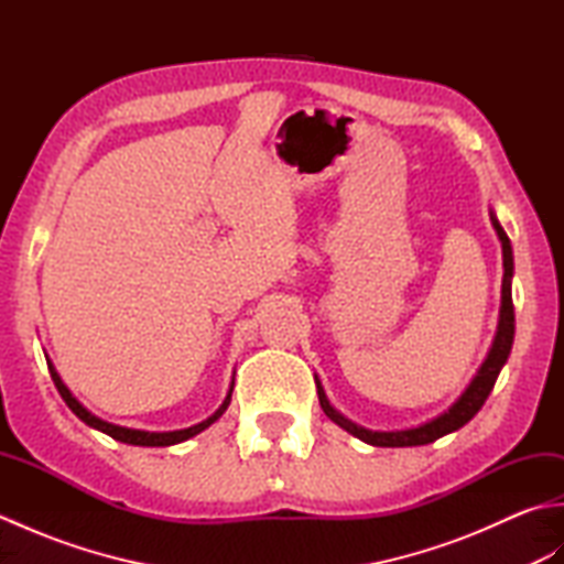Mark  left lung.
Masks as SVG:
<instances>
[{
    "instance_id": "obj_1",
    "label": "left lung",
    "mask_w": 564,
    "mask_h": 564,
    "mask_svg": "<svg viewBox=\"0 0 564 564\" xmlns=\"http://www.w3.org/2000/svg\"><path fill=\"white\" fill-rule=\"evenodd\" d=\"M489 220H492L497 237L501 242V257H505V281H501V307H499V325H497V334H495V341H492V349H489L485 364L477 370V376L473 378L470 386L465 388V392L460 394L458 400H455L446 412L438 414L436 419H431V422L422 424V426H414V429H402V431H370L358 426L349 419L341 416L334 406L329 404L325 388H322V382L315 376V386H317V398L322 410L332 419L334 424L341 426L344 431H349L351 436L361 438L370 446H382V448H402V446H426V443H434L436 438L453 434V431H458L460 426H465L470 419L482 410L485 400L489 398V392H492L495 382L499 370L505 368L507 358L511 354V344H513V301H511V275H513V254H511V242L505 232V227L499 225L497 215L489 213Z\"/></svg>"
}]
</instances>
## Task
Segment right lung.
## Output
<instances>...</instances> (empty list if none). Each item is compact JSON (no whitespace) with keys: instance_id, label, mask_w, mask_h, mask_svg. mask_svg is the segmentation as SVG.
<instances>
[{"instance_id":"obj_1","label":"right lung","mask_w":564,"mask_h":564,"mask_svg":"<svg viewBox=\"0 0 564 564\" xmlns=\"http://www.w3.org/2000/svg\"><path fill=\"white\" fill-rule=\"evenodd\" d=\"M47 368H51V378H53V382H55L57 392L63 394L65 404L82 419L84 424H89L91 429L104 431V434H109V436L116 438V441L130 443V446H174V443L188 441L191 436L200 434L203 429H208L213 422H218V419L223 416V412L227 410V404H230V398H232V386H230V392H227V398H225V402L220 404V410L215 412L213 416H208L206 422L194 424V426H188V429H178V431H140V429H126V426H116V424L104 422V419L94 416L89 410H84V406H82L75 398H72V392L67 390L65 382L59 380V376H57V370L53 368V364H47Z\"/></svg>"}]
</instances>
